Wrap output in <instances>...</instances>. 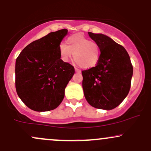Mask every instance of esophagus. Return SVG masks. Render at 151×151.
Returning a JSON list of instances; mask_svg holds the SVG:
<instances>
[{"mask_svg": "<svg viewBox=\"0 0 151 151\" xmlns=\"http://www.w3.org/2000/svg\"><path fill=\"white\" fill-rule=\"evenodd\" d=\"M75 70H76V72L79 73H81V70H79V69H78L77 68H75Z\"/></svg>", "mask_w": 151, "mask_h": 151, "instance_id": "esophagus-1", "label": "esophagus"}]
</instances>
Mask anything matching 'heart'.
<instances>
[{"instance_id": "heart-1", "label": "heart", "mask_w": 151, "mask_h": 151, "mask_svg": "<svg viewBox=\"0 0 151 151\" xmlns=\"http://www.w3.org/2000/svg\"><path fill=\"white\" fill-rule=\"evenodd\" d=\"M60 57L64 62L71 59L73 54L76 63L83 68L95 66L100 58V49L97 42L91 41L83 35H74L66 40V45L58 47Z\"/></svg>"}]
</instances>
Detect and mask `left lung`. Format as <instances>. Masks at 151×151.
Returning a JSON list of instances; mask_svg holds the SVG:
<instances>
[{"label":"left lung","mask_w":151,"mask_h":151,"mask_svg":"<svg viewBox=\"0 0 151 151\" xmlns=\"http://www.w3.org/2000/svg\"><path fill=\"white\" fill-rule=\"evenodd\" d=\"M98 44L100 58L95 67L82 71L85 97L90 105L101 109H112L128 95L133 65L124 47L102 34L88 32Z\"/></svg>","instance_id":"1"}]
</instances>
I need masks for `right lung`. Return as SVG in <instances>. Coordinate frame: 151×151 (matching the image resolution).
<instances>
[{
	"instance_id": "add662e5",
	"label": "right lung",
	"mask_w": 151,
	"mask_h": 151,
	"mask_svg": "<svg viewBox=\"0 0 151 151\" xmlns=\"http://www.w3.org/2000/svg\"><path fill=\"white\" fill-rule=\"evenodd\" d=\"M68 33L50 32L28 44L15 63V88L24 104L34 111L53 110L61 104L75 69L61 59L58 47Z\"/></svg>"
}]
</instances>
